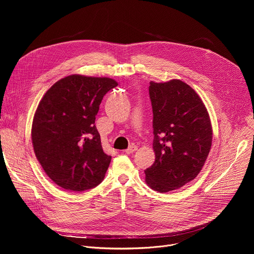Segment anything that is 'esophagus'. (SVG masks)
Returning <instances> with one entry per match:
<instances>
[{"label":"esophagus","mask_w":254,"mask_h":254,"mask_svg":"<svg viewBox=\"0 0 254 254\" xmlns=\"http://www.w3.org/2000/svg\"><path fill=\"white\" fill-rule=\"evenodd\" d=\"M136 150H137V147L135 146V144H131V146L128 147V149H127V150L125 151V153H127V154H131V153L135 152Z\"/></svg>","instance_id":"1"}]
</instances>
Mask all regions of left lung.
<instances>
[{"label": "left lung", "instance_id": "obj_1", "mask_svg": "<svg viewBox=\"0 0 254 254\" xmlns=\"http://www.w3.org/2000/svg\"><path fill=\"white\" fill-rule=\"evenodd\" d=\"M155 163L144 171L147 184L160 193L183 187L202 170L212 143L206 107L185 82H150Z\"/></svg>", "mask_w": 254, "mask_h": 254}]
</instances>
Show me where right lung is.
I'll use <instances>...</instances> for the list:
<instances>
[{
    "instance_id": "1",
    "label": "right lung",
    "mask_w": 254,
    "mask_h": 254,
    "mask_svg": "<svg viewBox=\"0 0 254 254\" xmlns=\"http://www.w3.org/2000/svg\"><path fill=\"white\" fill-rule=\"evenodd\" d=\"M118 86L107 77L69 75L39 102L32 124L36 158L55 184L82 192L102 182L112 157L94 125L103 96Z\"/></svg>"
}]
</instances>
